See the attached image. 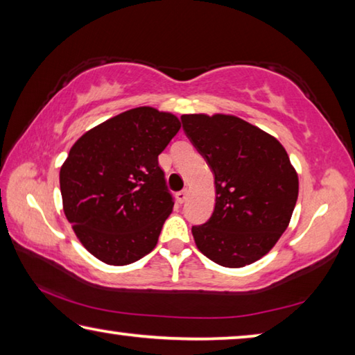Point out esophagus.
I'll return each instance as SVG.
<instances>
[{
	"instance_id": "obj_1",
	"label": "esophagus",
	"mask_w": 355,
	"mask_h": 355,
	"mask_svg": "<svg viewBox=\"0 0 355 355\" xmlns=\"http://www.w3.org/2000/svg\"><path fill=\"white\" fill-rule=\"evenodd\" d=\"M188 194H189V191H188V189H183V191L177 192V200H178L180 203L186 202V199H188Z\"/></svg>"
}]
</instances>
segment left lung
Listing matches in <instances>:
<instances>
[{
  "label": "left lung",
  "instance_id": "obj_1",
  "mask_svg": "<svg viewBox=\"0 0 355 355\" xmlns=\"http://www.w3.org/2000/svg\"><path fill=\"white\" fill-rule=\"evenodd\" d=\"M183 130L214 173L216 205L192 227L197 249L225 268L260 260L290 224L299 178L284 146L230 114H183Z\"/></svg>",
  "mask_w": 355,
  "mask_h": 355
}]
</instances>
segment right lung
I'll list each match as a JSON object with an SVG mask.
<instances>
[{"label":"right lung","mask_w":355,"mask_h":355,"mask_svg":"<svg viewBox=\"0 0 355 355\" xmlns=\"http://www.w3.org/2000/svg\"><path fill=\"white\" fill-rule=\"evenodd\" d=\"M172 112L139 106L84 133L61 166L62 208L76 238L112 266L155 249L173 200L158 155L178 133Z\"/></svg>","instance_id":"1"}]
</instances>
